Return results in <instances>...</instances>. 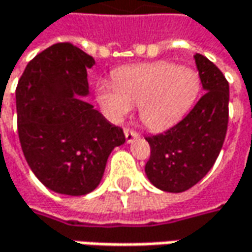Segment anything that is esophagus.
Returning a JSON list of instances; mask_svg holds the SVG:
<instances>
[{
  "label": "esophagus",
  "instance_id": "1",
  "mask_svg": "<svg viewBox=\"0 0 252 252\" xmlns=\"http://www.w3.org/2000/svg\"><path fill=\"white\" fill-rule=\"evenodd\" d=\"M124 132H126V143H132L134 140H137V138L140 137V134H138L135 129H132V128H126Z\"/></svg>",
  "mask_w": 252,
  "mask_h": 252
}]
</instances>
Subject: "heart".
I'll return each instance as SVG.
<instances>
[{"label": "heart", "instance_id": "heart-1", "mask_svg": "<svg viewBox=\"0 0 252 252\" xmlns=\"http://www.w3.org/2000/svg\"><path fill=\"white\" fill-rule=\"evenodd\" d=\"M114 80L96 83V96L112 121H123L138 105L140 118L158 131L176 124L193 106L200 92V76L192 67L154 62L118 69Z\"/></svg>", "mask_w": 252, "mask_h": 252}]
</instances>
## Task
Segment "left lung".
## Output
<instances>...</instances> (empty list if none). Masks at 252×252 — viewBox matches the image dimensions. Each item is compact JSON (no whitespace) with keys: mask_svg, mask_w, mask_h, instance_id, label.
Returning a JSON list of instances; mask_svg holds the SVG:
<instances>
[{"mask_svg":"<svg viewBox=\"0 0 252 252\" xmlns=\"http://www.w3.org/2000/svg\"><path fill=\"white\" fill-rule=\"evenodd\" d=\"M205 94L192 111L164 132L149 135V180L164 192H185L203 179L217 161L229 118V83L209 59L196 55Z\"/></svg>","mask_w":252,"mask_h":252,"instance_id":"1","label":"left lung"}]
</instances>
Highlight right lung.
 <instances>
[{"mask_svg": "<svg viewBox=\"0 0 252 252\" xmlns=\"http://www.w3.org/2000/svg\"><path fill=\"white\" fill-rule=\"evenodd\" d=\"M94 64L72 43H56L29 62L15 89L24 157L37 179L58 193L92 192L111 151L126 141L121 126L82 99L89 92L86 69Z\"/></svg>", "mask_w": 252, "mask_h": 252, "instance_id": "right-lung-1", "label": "right lung"}]
</instances>
